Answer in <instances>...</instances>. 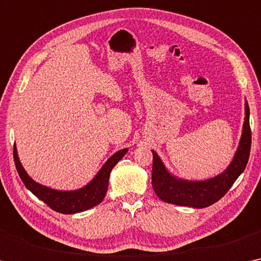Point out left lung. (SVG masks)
Segmentation results:
<instances>
[{"instance_id":"8db88e82","label":"left lung","mask_w":261,"mask_h":261,"mask_svg":"<svg viewBox=\"0 0 261 261\" xmlns=\"http://www.w3.org/2000/svg\"><path fill=\"white\" fill-rule=\"evenodd\" d=\"M251 150V127H250V108L245 102V122L239 147L233 161L227 169L215 178L206 181H183L171 176L166 170L158 154L153 150V171H151V186L156 195L163 202L176 204L181 206L206 207L219 200L230 190L232 184L245 170Z\"/></svg>"}]
</instances>
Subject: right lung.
<instances>
[{
    "label": "right lung",
    "mask_w": 261,
    "mask_h": 261,
    "mask_svg": "<svg viewBox=\"0 0 261 261\" xmlns=\"http://www.w3.org/2000/svg\"><path fill=\"white\" fill-rule=\"evenodd\" d=\"M127 151V149H122L115 153L113 156H111L108 161L100 169L97 176L86 187L74 191L54 190L36 183L33 178L29 177V175L27 174V171L22 167L15 146L14 161L16 169H17L24 186L33 192L36 197L43 200L47 206L51 207L52 210L59 212V214L71 215L89 210L102 202L108 188V178H110L111 171L115 164L125 156Z\"/></svg>",
    "instance_id": "add662e5"
}]
</instances>
